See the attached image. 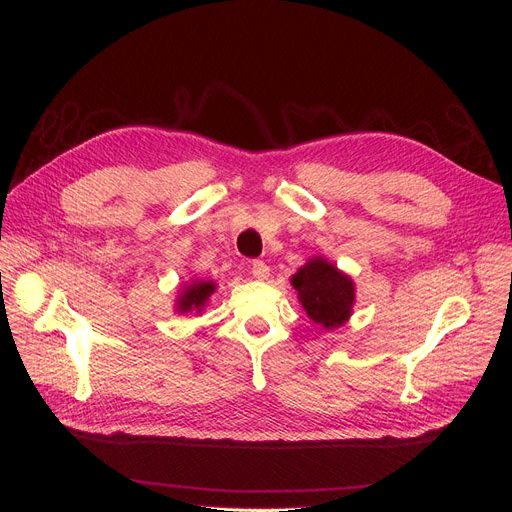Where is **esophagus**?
<instances>
[{"instance_id": "obj_1", "label": "esophagus", "mask_w": 512, "mask_h": 512, "mask_svg": "<svg viewBox=\"0 0 512 512\" xmlns=\"http://www.w3.org/2000/svg\"><path fill=\"white\" fill-rule=\"evenodd\" d=\"M252 275L256 277V280H267V277H269V267L262 260H254L252 262Z\"/></svg>"}]
</instances>
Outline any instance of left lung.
<instances>
[{"instance_id": "8db88e82", "label": "left lung", "mask_w": 512, "mask_h": 512, "mask_svg": "<svg viewBox=\"0 0 512 512\" xmlns=\"http://www.w3.org/2000/svg\"><path fill=\"white\" fill-rule=\"evenodd\" d=\"M290 284L299 292V301L309 320L318 327L333 331L350 318L354 305L352 277L339 271L324 258H309L290 277Z\"/></svg>"}]
</instances>
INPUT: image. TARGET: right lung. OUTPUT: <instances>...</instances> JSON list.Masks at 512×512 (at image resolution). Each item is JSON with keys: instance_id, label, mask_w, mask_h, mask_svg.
<instances>
[{"instance_id": "add662e5", "label": "right lung", "mask_w": 512, "mask_h": 512, "mask_svg": "<svg viewBox=\"0 0 512 512\" xmlns=\"http://www.w3.org/2000/svg\"><path fill=\"white\" fill-rule=\"evenodd\" d=\"M215 290L213 282H203V280H194L183 288V292L177 297V312L179 314H188V312H203L205 303Z\"/></svg>"}]
</instances>
